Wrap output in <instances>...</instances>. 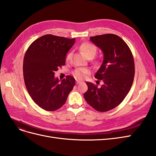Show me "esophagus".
Instances as JSON below:
<instances>
[{
    "mask_svg": "<svg viewBox=\"0 0 156 156\" xmlns=\"http://www.w3.org/2000/svg\"><path fill=\"white\" fill-rule=\"evenodd\" d=\"M81 81H76V84H79V83H81Z\"/></svg>",
    "mask_w": 156,
    "mask_h": 156,
    "instance_id": "1",
    "label": "esophagus"
}]
</instances>
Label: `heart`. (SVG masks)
Here are the masks:
<instances>
[{
  "mask_svg": "<svg viewBox=\"0 0 156 156\" xmlns=\"http://www.w3.org/2000/svg\"><path fill=\"white\" fill-rule=\"evenodd\" d=\"M80 49L82 51V53L85 55L87 57L89 58H93L95 55L97 53V48L95 45H94L92 43L90 42H84V43L82 44L80 46ZM70 54L69 53L67 55L66 59L68 60L69 58ZM96 64L98 63V61H95L94 62ZM89 73V70L88 69L84 68H80L75 69L73 72V74L74 76L78 79H83L86 77V75Z\"/></svg>",
  "mask_w": 156,
  "mask_h": 156,
  "instance_id": "1",
  "label": "heart"
}]
</instances>
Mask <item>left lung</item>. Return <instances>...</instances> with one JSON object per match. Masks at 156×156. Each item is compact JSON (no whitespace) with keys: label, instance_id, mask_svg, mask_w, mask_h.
<instances>
[{"label":"left lung","instance_id":"1","mask_svg":"<svg viewBox=\"0 0 156 156\" xmlns=\"http://www.w3.org/2000/svg\"><path fill=\"white\" fill-rule=\"evenodd\" d=\"M90 40L103 53V63L95 75L103 84L98 87L87 82L88 90L84 97L94 109L106 112L120 105L130 90L135 75L133 56L128 45L117 35H98Z\"/></svg>","mask_w":156,"mask_h":156}]
</instances>
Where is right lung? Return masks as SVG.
<instances>
[{"mask_svg": "<svg viewBox=\"0 0 156 156\" xmlns=\"http://www.w3.org/2000/svg\"><path fill=\"white\" fill-rule=\"evenodd\" d=\"M75 39L46 34L34 41L23 60V77L32 100L43 109L54 111L62 107L75 85L70 75L60 81L55 72L65 65L66 55Z\"/></svg>", "mask_w": 156, "mask_h": 156, "instance_id": "add662e5", "label": "right lung"}]
</instances>
